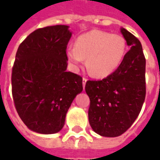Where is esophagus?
Returning a JSON list of instances; mask_svg holds the SVG:
<instances>
[{"mask_svg": "<svg viewBox=\"0 0 160 160\" xmlns=\"http://www.w3.org/2000/svg\"><path fill=\"white\" fill-rule=\"evenodd\" d=\"M87 78H83V79H82V85H83L84 88H85V87H86V83H87Z\"/></svg>", "mask_w": 160, "mask_h": 160, "instance_id": "obj_1", "label": "esophagus"}]
</instances>
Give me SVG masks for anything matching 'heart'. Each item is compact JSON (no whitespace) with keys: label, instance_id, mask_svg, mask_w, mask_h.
I'll list each match as a JSON object with an SVG mask.
<instances>
[{"label":"heart","instance_id":"obj_1","mask_svg":"<svg viewBox=\"0 0 160 160\" xmlns=\"http://www.w3.org/2000/svg\"><path fill=\"white\" fill-rule=\"evenodd\" d=\"M127 50L123 37L99 30L81 34L74 48H68L66 56L73 69H79L86 59V67L92 76L104 78L120 66Z\"/></svg>","mask_w":160,"mask_h":160}]
</instances>
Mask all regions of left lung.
Returning <instances> with one entry per match:
<instances>
[{
	"label": "left lung",
	"mask_w": 160,
	"mask_h": 160,
	"mask_svg": "<svg viewBox=\"0 0 160 160\" xmlns=\"http://www.w3.org/2000/svg\"><path fill=\"white\" fill-rule=\"evenodd\" d=\"M130 49L114 73L102 80H87L90 98L89 123L105 137H117L131 127L140 114L146 97V59L137 38L122 28Z\"/></svg>",
	"instance_id": "obj_1"
}]
</instances>
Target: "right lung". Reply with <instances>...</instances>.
Listing matches in <instances>:
<instances>
[{
	"mask_svg": "<svg viewBox=\"0 0 160 160\" xmlns=\"http://www.w3.org/2000/svg\"><path fill=\"white\" fill-rule=\"evenodd\" d=\"M72 33L63 25L46 26L19 44L12 70V94L16 111L31 130L55 134L77 94L82 77L67 72V45Z\"/></svg>",
	"mask_w": 160,
	"mask_h": 160,
	"instance_id": "add662e5",
	"label": "right lung"
}]
</instances>
